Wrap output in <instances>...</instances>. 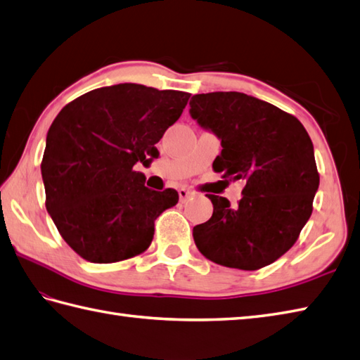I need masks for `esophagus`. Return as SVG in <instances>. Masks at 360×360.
Masks as SVG:
<instances>
[{"instance_id": "34e87169", "label": "esophagus", "mask_w": 360, "mask_h": 360, "mask_svg": "<svg viewBox=\"0 0 360 360\" xmlns=\"http://www.w3.org/2000/svg\"><path fill=\"white\" fill-rule=\"evenodd\" d=\"M190 196H193V192H190L187 188H179V200L181 202H186Z\"/></svg>"}]
</instances>
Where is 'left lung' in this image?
<instances>
[{
  "mask_svg": "<svg viewBox=\"0 0 360 360\" xmlns=\"http://www.w3.org/2000/svg\"><path fill=\"white\" fill-rule=\"evenodd\" d=\"M190 116L221 141L213 170L246 182L238 205L205 195L209 221L193 240L213 263L257 271L294 246L319 188L314 147L307 129L277 106L243 93L196 94Z\"/></svg>",
  "mask_w": 360,
  "mask_h": 360,
  "instance_id": "obj_1",
  "label": "left lung"
}]
</instances>
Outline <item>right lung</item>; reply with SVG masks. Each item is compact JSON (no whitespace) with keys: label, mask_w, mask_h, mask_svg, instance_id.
Returning a JSON list of instances; mask_svg holds the SVG:
<instances>
[{"label":"right lung","mask_w":360,"mask_h":360,"mask_svg":"<svg viewBox=\"0 0 360 360\" xmlns=\"http://www.w3.org/2000/svg\"><path fill=\"white\" fill-rule=\"evenodd\" d=\"M190 94L137 83L103 86L68 103L46 136V209L62 238L91 263L142 254L155 219L176 205L173 188L145 187L134 170L159 156L156 143L181 117Z\"/></svg>","instance_id":"obj_1"}]
</instances>
